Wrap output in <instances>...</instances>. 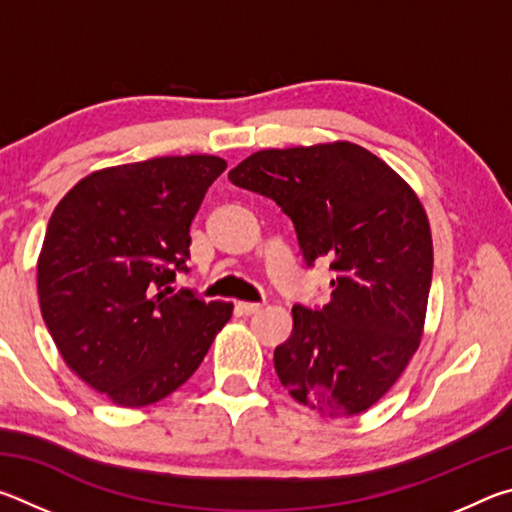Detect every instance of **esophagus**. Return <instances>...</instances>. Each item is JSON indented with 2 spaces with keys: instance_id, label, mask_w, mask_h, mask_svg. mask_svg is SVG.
Segmentation results:
<instances>
[{
  "instance_id": "34e87169",
  "label": "esophagus",
  "mask_w": 512,
  "mask_h": 512,
  "mask_svg": "<svg viewBox=\"0 0 512 512\" xmlns=\"http://www.w3.org/2000/svg\"><path fill=\"white\" fill-rule=\"evenodd\" d=\"M237 309H239V314L253 316L259 309H262V305H259V302H237Z\"/></svg>"
}]
</instances>
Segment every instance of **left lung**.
<instances>
[{
	"instance_id": "obj_1",
	"label": "left lung",
	"mask_w": 512,
	"mask_h": 512,
	"mask_svg": "<svg viewBox=\"0 0 512 512\" xmlns=\"http://www.w3.org/2000/svg\"><path fill=\"white\" fill-rule=\"evenodd\" d=\"M293 221L307 266L329 259L332 298L296 305L273 361L293 400L327 418L368 411L418 350L433 244L427 212L384 160L352 142L257 151L228 173Z\"/></svg>"
}]
</instances>
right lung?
I'll return each instance as SVG.
<instances>
[{"label":"right lung","mask_w":512,"mask_h":512,"mask_svg":"<svg viewBox=\"0 0 512 512\" xmlns=\"http://www.w3.org/2000/svg\"><path fill=\"white\" fill-rule=\"evenodd\" d=\"M225 167L216 155L119 164L79 180L51 214L42 318L67 366L117 406L140 409L183 386L232 316V302L171 289Z\"/></svg>","instance_id":"obj_1"}]
</instances>
